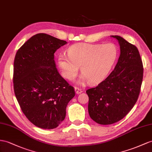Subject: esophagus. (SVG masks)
<instances>
[{
  "mask_svg": "<svg viewBox=\"0 0 152 152\" xmlns=\"http://www.w3.org/2000/svg\"><path fill=\"white\" fill-rule=\"evenodd\" d=\"M75 91L76 94H81V92H82V91H81V89L77 88V87H75Z\"/></svg>",
  "mask_w": 152,
  "mask_h": 152,
  "instance_id": "34e87169",
  "label": "esophagus"
}]
</instances>
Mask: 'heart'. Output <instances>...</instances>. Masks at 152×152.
<instances>
[{
	"label": "heart",
	"instance_id": "obj_1",
	"mask_svg": "<svg viewBox=\"0 0 152 152\" xmlns=\"http://www.w3.org/2000/svg\"><path fill=\"white\" fill-rule=\"evenodd\" d=\"M68 56L61 54L58 65L62 75L69 80L76 76L81 67L83 75L77 83L88 82L98 84L106 78L115 64L119 56L118 47L112 43L107 44H78L67 49Z\"/></svg>",
	"mask_w": 152,
	"mask_h": 152
}]
</instances>
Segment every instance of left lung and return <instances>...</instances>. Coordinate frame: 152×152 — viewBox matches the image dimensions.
<instances>
[{
  "label": "left lung",
  "instance_id": "obj_1",
  "mask_svg": "<svg viewBox=\"0 0 152 152\" xmlns=\"http://www.w3.org/2000/svg\"><path fill=\"white\" fill-rule=\"evenodd\" d=\"M120 56L114 69L94 88L86 91L91 118L100 124H111L126 116L137 102L143 77L142 62L137 48L119 36Z\"/></svg>",
  "mask_w": 152,
  "mask_h": 152
}]
</instances>
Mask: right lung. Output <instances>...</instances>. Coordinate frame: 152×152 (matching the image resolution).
Here are the masks:
<instances>
[{
    "label": "right lung",
    "instance_id": "right-lung-1",
    "mask_svg": "<svg viewBox=\"0 0 152 152\" xmlns=\"http://www.w3.org/2000/svg\"><path fill=\"white\" fill-rule=\"evenodd\" d=\"M67 43L38 33L26 42L15 55V96L26 118L43 129L58 126L75 96V89L58 72L54 60V53Z\"/></svg>",
    "mask_w": 152,
    "mask_h": 152
}]
</instances>
